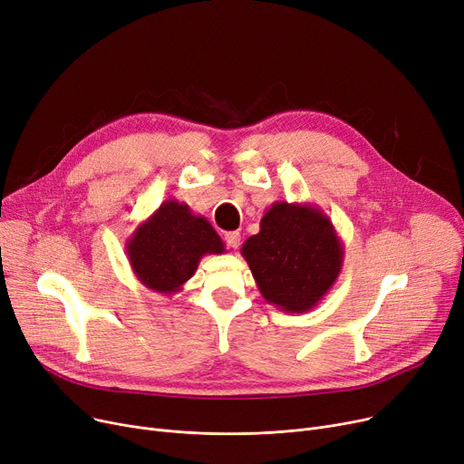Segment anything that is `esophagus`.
<instances>
[{
  "mask_svg": "<svg viewBox=\"0 0 464 464\" xmlns=\"http://www.w3.org/2000/svg\"><path fill=\"white\" fill-rule=\"evenodd\" d=\"M224 238H226V245H227L229 248L237 250V248L240 246V235H238L237 231H233V233H227Z\"/></svg>",
  "mask_w": 464,
  "mask_h": 464,
  "instance_id": "esophagus-1",
  "label": "esophagus"
}]
</instances>
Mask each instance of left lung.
<instances>
[{"mask_svg":"<svg viewBox=\"0 0 464 464\" xmlns=\"http://www.w3.org/2000/svg\"><path fill=\"white\" fill-rule=\"evenodd\" d=\"M263 299L284 312L318 304L343 271L344 246L331 218L308 203L276 201L240 248Z\"/></svg>","mask_w":464,"mask_h":464,"instance_id":"1","label":"left lung"}]
</instances>
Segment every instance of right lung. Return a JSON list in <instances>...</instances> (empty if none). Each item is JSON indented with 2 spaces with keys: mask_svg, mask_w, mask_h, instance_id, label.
Listing matches in <instances>:
<instances>
[{
  "mask_svg": "<svg viewBox=\"0 0 464 464\" xmlns=\"http://www.w3.org/2000/svg\"><path fill=\"white\" fill-rule=\"evenodd\" d=\"M224 240L208 219L169 199L133 231L126 254L135 278L156 294L173 295L195 275L201 257L224 254Z\"/></svg>",
  "mask_w": 464,
  "mask_h": 464,
  "instance_id": "obj_1",
  "label": "right lung"
}]
</instances>
